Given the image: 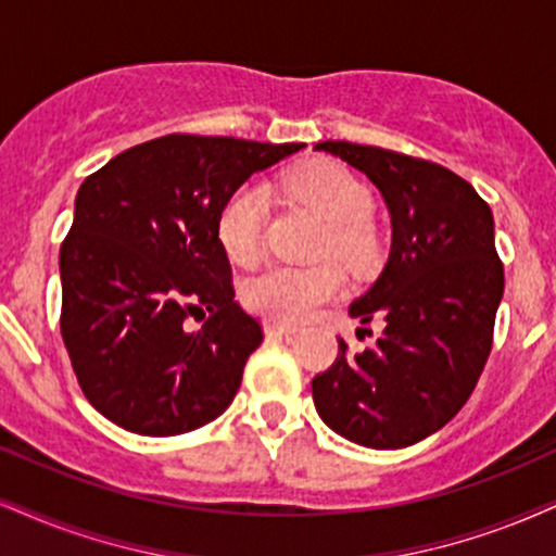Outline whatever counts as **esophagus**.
I'll list each match as a JSON object with an SVG mask.
<instances>
[{
  "instance_id": "1",
  "label": "esophagus",
  "mask_w": 556,
  "mask_h": 556,
  "mask_svg": "<svg viewBox=\"0 0 556 556\" xmlns=\"http://www.w3.org/2000/svg\"><path fill=\"white\" fill-rule=\"evenodd\" d=\"M265 332L270 334V338H289V334H296V327L276 325V321H265Z\"/></svg>"
}]
</instances>
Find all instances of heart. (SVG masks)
<instances>
[{"label": "heart", "instance_id": "1", "mask_svg": "<svg viewBox=\"0 0 556 556\" xmlns=\"http://www.w3.org/2000/svg\"><path fill=\"white\" fill-rule=\"evenodd\" d=\"M283 190L330 224L325 237L327 255L353 267L366 265L374 257L376 242L368 226L374 216V195L351 169L332 160L306 162L283 177ZM265 222L267 198L260 185L244 182L231 190L216 216V237L226 255L242 265L255 263L263 252ZM342 291L345 276L334 263L312 267L270 265L247 280L244 301L252 312L276 325H299Z\"/></svg>", "mask_w": 556, "mask_h": 556}]
</instances>
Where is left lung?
<instances>
[{
  "label": "left lung",
  "instance_id": "obj_1",
  "mask_svg": "<svg viewBox=\"0 0 556 556\" xmlns=\"http://www.w3.org/2000/svg\"><path fill=\"white\" fill-rule=\"evenodd\" d=\"M371 180L392 214V252L351 306L383 319L376 348L338 358L312 381L317 413L368 448H404L441 430L475 392L492 351L505 273L490 205L441 167L379 147L321 141ZM366 330V327H363Z\"/></svg>",
  "mask_w": 556,
  "mask_h": 556
}]
</instances>
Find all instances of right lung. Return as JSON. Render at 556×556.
<instances>
[{"instance_id": "1", "label": "right lung", "mask_w": 556, "mask_h": 556, "mask_svg": "<svg viewBox=\"0 0 556 556\" xmlns=\"http://www.w3.org/2000/svg\"><path fill=\"white\" fill-rule=\"evenodd\" d=\"M301 147L169 134L81 182L59 252V325L100 415L162 438L229 407L263 325L235 299L216 216L247 177Z\"/></svg>"}]
</instances>
